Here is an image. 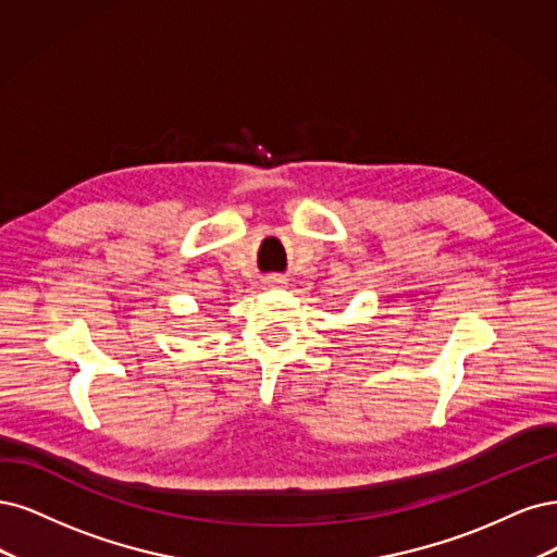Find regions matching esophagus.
<instances>
[{"label":"esophagus","instance_id":"obj_1","mask_svg":"<svg viewBox=\"0 0 557 557\" xmlns=\"http://www.w3.org/2000/svg\"><path fill=\"white\" fill-rule=\"evenodd\" d=\"M268 282H271V284H284L286 280H284V277H280V275H275V277H268Z\"/></svg>","mask_w":557,"mask_h":557}]
</instances>
